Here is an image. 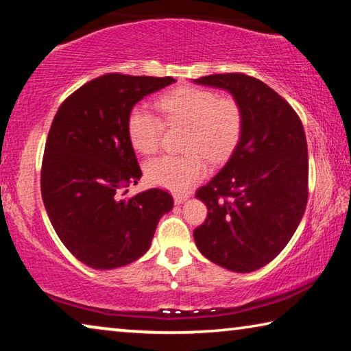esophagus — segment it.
Instances as JSON below:
<instances>
[{
    "mask_svg": "<svg viewBox=\"0 0 351 351\" xmlns=\"http://www.w3.org/2000/svg\"><path fill=\"white\" fill-rule=\"evenodd\" d=\"M173 198H175V203L176 204H181V203H184L189 197L187 195H180V193H176Z\"/></svg>",
    "mask_w": 351,
    "mask_h": 351,
    "instance_id": "1",
    "label": "esophagus"
}]
</instances>
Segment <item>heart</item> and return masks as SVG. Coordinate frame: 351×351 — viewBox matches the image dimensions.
Returning <instances> with one entry per match:
<instances>
[{"label":"heart","instance_id":"obj_1","mask_svg":"<svg viewBox=\"0 0 351 351\" xmlns=\"http://www.w3.org/2000/svg\"><path fill=\"white\" fill-rule=\"evenodd\" d=\"M167 126L184 125L182 154L160 156L145 165L147 180L171 192H187L208 173L210 162H221L237 147L243 131V110L234 97H217L210 88L181 86L156 101ZM164 125L143 106L128 115V136L136 152L153 154Z\"/></svg>","mask_w":351,"mask_h":351}]
</instances>
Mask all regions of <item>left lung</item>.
<instances>
[{
	"instance_id": "left-lung-1",
	"label": "left lung",
	"mask_w": 351,
	"mask_h": 351,
	"mask_svg": "<svg viewBox=\"0 0 351 351\" xmlns=\"http://www.w3.org/2000/svg\"><path fill=\"white\" fill-rule=\"evenodd\" d=\"M193 82L228 90L242 106L243 131L231 158L197 198L208 219L193 231L199 252L223 269L247 274L282 252L308 203V145L292 106L243 73Z\"/></svg>"
}]
</instances>
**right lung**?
Segmentation results:
<instances>
[{
  "instance_id": "right-lung-1",
  "label": "right lung",
  "mask_w": 351,
  "mask_h": 351,
  "mask_svg": "<svg viewBox=\"0 0 351 351\" xmlns=\"http://www.w3.org/2000/svg\"><path fill=\"white\" fill-rule=\"evenodd\" d=\"M171 82L170 76L103 75L71 93L54 115L42 160L43 204L66 250L92 269L134 263L148 252L160 217L173 208L162 189L120 198L142 176L128 115Z\"/></svg>"
}]
</instances>
